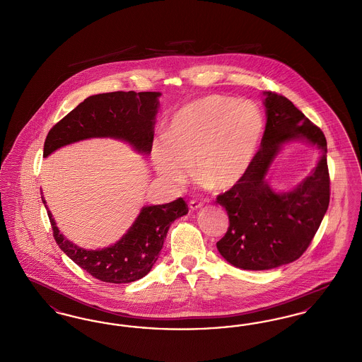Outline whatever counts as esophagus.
I'll return each mask as SVG.
<instances>
[{
    "label": "esophagus",
    "instance_id": "34e87169",
    "mask_svg": "<svg viewBox=\"0 0 362 362\" xmlns=\"http://www.w3.org/2000/svg\"><path fill=\"white\" fill-rule=\"evenodd\" d=\"M189 206L191 210H198V209H201V207L204 206V204L202 202H198V201H189Z\"/></svg>",
    "mask_w": 362,
    "mask_h": 362
}]
</instances>
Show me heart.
<instances>
[{
	"instance_id": "b5f03b06",
	"label": "heart",
	"mask_w": 362,
	"mask_h": 362,
	"mask_svg": "<svg viewBox=\"0 0 362 362\" xmlns=\"http://www.w3.org/2000/svg\"><path fill=\"white\" fill-rule=\"evenodd\" d=\"M264 121L257 104L210 95L175 112L164 137L152 145L158 177L173 189L197 179L224 191L240 182L252 163Z\"/></svg>"
}]
</instances>
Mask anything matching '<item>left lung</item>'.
I'll return each instance as SVG.
<instances>
[{
	"label": "left lung",
	"instance_id": "obj_1",
	"mask_svg": "<svg viewBox=\"0 0 362 362\" xmlns=\"http://www.w3.org/2000/svg\"><path fill=\"white\" fill-rule=\"evenodd\" d=\"M266 129L260 149L240 182L217 197L229 226L218 252L243 270H269L300 258L310 247L329 204L327 141L323 132L282 95L263 92ZM305 140L321 151L318 165L298 187L276 193L265 175L280 148Z\"/></svg>",
	"mask_w": 362,
	"mask_h": 362
}]
</instances>
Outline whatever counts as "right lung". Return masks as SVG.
<instances>
[{
    "instance_id": "1",
    "label": "right lung",
    "mask_w": 362,
    "mask_h": 362,
    "mask_svg": "<svg viewBox=\"0 0 362 362\" xmlns=\"http://www.w3.org/2000/svg\"><path fill=\"white\" fill-rule=\"evenodd\" d=\"M160 95V92L118 90L86 98L52 126L45 141L43 157L73 142L104 137L122 139L138 153L149 155ZM42 201L47 209L43 197ZM187 213L189 207L183 198L165 205L142 207L130 229L114 245L84 250L59 232L52 211H47L59 248L86 273L110 284H129L146 276L158 258L170 226Z\"/></svg>"
}]
</instances>
